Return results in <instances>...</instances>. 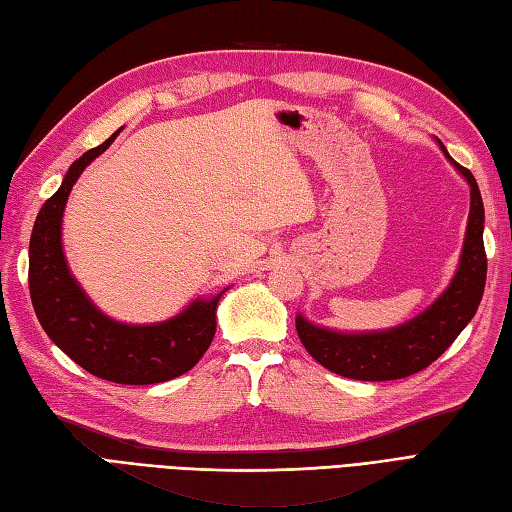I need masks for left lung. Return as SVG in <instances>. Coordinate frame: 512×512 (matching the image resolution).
<instances>
[{
	"mask_svg": "<svg viewBox=\"0 0 512 512\" xmlns=\"http://www.w3.org/2000/svg\"><path fill=\"white\" fill-rule=\"evenodd\" d=\"M440 144L451 166L467 179L471 188V210L460 263L449 287L431 302L423 313L385 331L342 333L317 326L302 313L295 315L298 337L309 355L324 368L346 379L392 381L425 370L445 352L475 311H478L486 285L484 254V203L478 181L471 170L460 166Z\"/></svg>",
	"mask_w": 512,
	"mask_h": 512,
	"instance_id": "left-lung-1",
	"label": "left lung"
}]
</instances>
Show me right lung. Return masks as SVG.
Here are the masks:
<instances>
[{
	"label": "right lung",
	"mask_w": 512,
	"mask_h": 512,
	"mask_svg": "<svg viewBox=\"0 0 512 512\" xmlns=\"http://www.w3.org/2000/svg\"><path fill=\"white\" fill-rule=\"evenodd\" d=\"M116 131L70 166L61 188L43 203L30 236L28 285L43 331L94 377L124 385H151L188 372L217 333L221 295L192 300L184 311L155 324H127L102 313L67 267L61 230L72 186L116 140Z\"/></svg>",
	"instance_id": "add662e5"
}]
</instances>
